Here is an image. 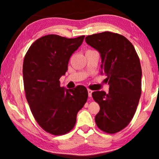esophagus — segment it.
Segmentation results:
<instances>
[{
    "label": "esophagus",
    "mask_w": 159,
    "mask_h": 159,
    "mask_svg": "<svg viewBox=\"0 0 159 159\" xmlns=\"http://www.w3.org/2000/svg\"><path fill=\"white\" fill-rule=\"evenodd\" d=\"M88 96L91 98L92 97V93H93V90H91L90 89H88Z\"/></svg>",
    "instance_id": "esophagus-1"
}]
</instances>
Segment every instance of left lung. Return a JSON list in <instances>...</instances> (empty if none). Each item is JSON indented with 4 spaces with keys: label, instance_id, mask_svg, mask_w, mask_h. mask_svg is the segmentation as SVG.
I'll return each mask as SVG.
<instances>
[{
    "label": "left lung",
    "instance_id": "8db88e82",
    "mask_svg": "<svg viewBox=\"0 0 159 159\" xmlns=\"http://www.w3.org/2000/svg\"><path fill=\"white\" fill-rule=\"evenodd\" d=\"M85 42L100 54L101 74L106 75L109 85V93H92L100 107L96 124L105 133H116L129 124L138 105L142 93L140 61L133 44L122 35L104 31L88 36Z\"/></svg>",
    "mask_w": 159,
    "mask_h": 159
}]
</instances>
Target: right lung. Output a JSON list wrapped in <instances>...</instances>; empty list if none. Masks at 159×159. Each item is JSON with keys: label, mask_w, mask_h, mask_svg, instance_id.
<instances>
[{"label": "right lung", "mask_w": 159, "mask_h": 159, "mask_svg": "<svg viewBox=\"0 0 159 159\" xmlns=\"http://www.w3.org/2000/svg\"><path fill=\"white\" fill-rule=\"evenodd\" d=\"M84 38L42 36L32 43L24 60V85L32 114L44 130L55 135L66 134L74 127L78 112L87 101L84 86L66 89L60 82L68 69L70 57Z\"/></svg>", "instance_id": "add662e5"}]
</instances>
